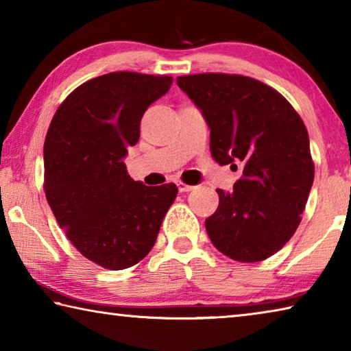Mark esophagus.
I'll use <instances>...</instances> for the list:
<instances>
[{
    "label": "esophagus",
    "instance_id": "1",
    "mask_svg": "<svg viewBox=\"0 0 351 351\" xmlns=\"http://www.w3.org/2000/svg\"><path fill=\"white\" fill-rule=\"evenodd\" d=\"M176 186H178V189H180V192H190V190L193 189V186H189V184H184V182H181V181L178 182Z\"/></svg>",
    "mask_w": 351,
    "mask_h": 351
}]
</instances>
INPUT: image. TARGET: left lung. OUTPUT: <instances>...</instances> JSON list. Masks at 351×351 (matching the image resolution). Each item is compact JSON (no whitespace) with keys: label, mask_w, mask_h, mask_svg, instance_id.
I'll return each instance as SVG.
<instances>
[{"label":"left lung","mask_w":351,"mask_h":351,"mask_svg":"<svg viewBox=\"0 0 351 351\" xmlns=\"http://www.w3.org/2000/svg\"><path fill=\"white\" fill-rule=\"evenodd\" d=\"M176 82L210 128L213 159L230 169L243 164L234 190L217 189L207 235L237 261L271 257L294 235L314 181L304 122L280 93L251 77L210 73Z\"/></svg>","instance_id":"1"}]
</instances>
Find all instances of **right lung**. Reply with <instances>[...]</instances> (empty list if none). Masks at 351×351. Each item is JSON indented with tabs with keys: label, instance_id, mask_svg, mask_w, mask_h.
I'll list each match as a JSON object with an SVG mask.
<instances>
[{
	"label": "right lung",
	"instance_id": "add662e5",
	"mask_svg": "<svg viewBox=\"0 0 351 351\" xmlns=\"http://www.w3.org/2000/svg\"><path fill=\"white\" fill-rule=\"evenodd\" d=\"M171 83L127 71L96 77L64 99L47 130V203L83 257L106 269L130 268L152 251L176 198L173 182L148 187L123 162L144 112Z\"/></svg>",
	"mask_w": 351,
	"mask_h": 351
}]
</instances>
